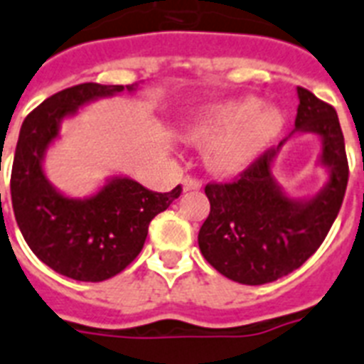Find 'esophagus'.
I'll list each match as a JSON object with an SVG mask.
<instances>
[{"mask_svg":"<svg viewBox=\"0 0 364 364\" xmlns=\"http://www.w3.org/2000/svg\"><path fill=\"white\" fill-rule=\"evenodd\" d=\"M183 188H185V191H198V188H202V179L187 176L183 179Z\"/></svg>","mask_w":364,"mask_h":364,"instance_id":"esophagus-1","label":"esophagus"}]
</instances>
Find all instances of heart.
<instances>
[{"mask_svg":"<svg viewBox=\"0 0 364 364\" xmlns=\"http://www.w3.org/2000/svg\"><path fill=\"white\" fill-rule=\"evenodd\" d=\"M254 108V100H241V102H230L220 110L211 114L205 121L192 131V138L203 141L223 131L224 127L237 123ZM279 115L271 110L258 112L250 115L241 124L230 129L224 136L211 144L208 149V162L215 172L233 173L241 170L256 153L265 146V141L279 131Z\"/></svg>","mask_w":364,"mask_h":364,"instance_id":"heart-1","label":"heart"}]
</instances>
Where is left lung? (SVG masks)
I'll return each mask as SVG.
<instances>
[{
  "label": "left lung",
  "mask_w": 364,
  "mask_h": 364,
  "mask_svg": "<svg viewBox=\"0 0 364 364\" xmlns=\"http://www.w3.org/2000/svg\"><path fill=\"white\" fill-rule=\"evenodd\" d=\"M295 131L323 138L321 162L331 168L323 192L310 202H291L271 177L277 149L269 147L233 181H211L205 194L211 211L198 233L203 258L239 284L259 286L294 273L320 249L348 187V156L336 110L305 87H297Z\"/></svg>",
  "instance_id": "left-lung-1"
}]
</instances>
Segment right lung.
I'll use <instances>...</instances> for the list:
<instances>
[{
	"instance_id": "right-lung-1",
	"label": "right lung",
	"mask_w": 364,
	"mask_h": 364,
	"mask_svg": "<svg viewBox=\"0 0 364 364\" xmlns=\"http://www.w3.org/2000/svg\"><path fill=\"white\" fill-rule=\"evenodd\" d=\"M123 90L85 82L48 97L23 119L14 151L11 200L26 243L55 273L82 282H102L131 265L144 249L149 223L183 192L181 185L155 192L132 179H114L80 202L61 196L46 181L41 161L58 136L59 121L87 100Z\"/></svg>"
}]
</instances>
